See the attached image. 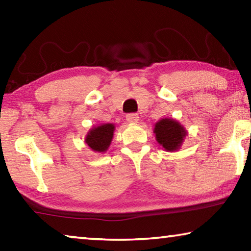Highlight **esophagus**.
Wrapping results in <instances>:
<instances>
[{
    "label": "esophagus",
    "mask_w": 251,
    "mask_h": 251,
    "mask_svg": "<svg viewBox=\"0 0 251 251\" xmlns=\"http://www.w3.org/2000/svg\"><path fill=\"white\" fill-rule=\"evenodd\" d=\"M138 115L136 113H129L126 115V120L129 123H137L138 122Z\"/></svg>",
    "instance_id": "esophagus-1"
}]
</instances>
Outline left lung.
Masks as SVG:
<instances>
[{
    "label": "left lung",
    "mask_w": 251,
    "mask_h": 251,
    "mask_svg": "<svg viewBox=\"0 0 251 251\" xmlns=\"http://www.w3.org/2000/svg\"><path fill=\"white\" fill-rule=\"evenodd\" d=\"M156 139L166 151H176L181 145L186 131L179 123L165 118L155 125Z\"/></svg>",
    "instance_id": "left-lung-1"
}]
</instances>
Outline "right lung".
Listing matches in <instances>:
<instances>
[{
  "label": "right lung",
  "mask_w": 251,
  "mask_h": 251,
  "mask_svg": "<svg viewBox=\"0 0 251 251\" xmlns=\"http://www.w3.org/2000/svg\"><path fill=\"white\" fill-rule=\"evenodd\" d=\"M114 128L115 126L113 124H104L95 127L87 135V145L95 151H105L112 142Z\"/></svg>",
  "instance_id": "add662e5"
}]
</instances>
